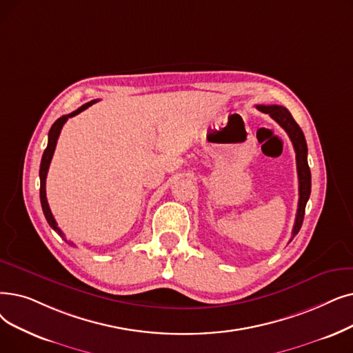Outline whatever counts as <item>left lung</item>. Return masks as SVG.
I'll return each mask as SVG.
<instances>
[{
	"label": "left lung",
	"mask_w": 353,
	"mask_h": 353,
	"mask_svg": "<svg viewBox=\"0 0 353 353\" xmlns=\"http://www.w3.org/2000/svg\"><path fill=\"white\" fill-rule=\"evenodd\" d=\"M256 108L268 114L275 122H279V125L284 128V131L288 134L291 143H293L294 151H296V161H297V174H299V208H297V214H296V222L293 228V235H291L290 242L293 241V238L299 234L300 228L303 225L304 219V210L305 205H307V201L310 197L312 192V173H310V167L307 163V144H305L304 134L301 128L299 127L297 122L294 121L293 115L290 114V111L281 105H258Z\"/></svg>",
	"instance_id": "8db88e82"
}]
</instances>
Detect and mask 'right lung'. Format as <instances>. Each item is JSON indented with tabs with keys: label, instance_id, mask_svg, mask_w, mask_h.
Listing matches in <instances>:
<instances>
[{
	"label": "right lung",
	"instance_id": "right-lung-1",
	"mask_svg": "<svg viewBox=\"0 0 353 353\" xmlns=\"http://www.w3.org/2000/svg\"><path fill=\"white\" fill-rule=\"evenodd\" d=\"M95 102H98V99L90 101V102L82 105L81 108H78V110L70 112V114H68V115L60 117V118L54 122V124H53L52 128H50V131H49V143H48V147H46L44 152H43L41 163H40V173H39V174H40V202H41V209H43L44 216H46V221H48V223L50 225V228H53L54 231H56L60 236H62L63 239H65V235H63L62 231H60V229H59V226H57V223H56V221H54V218H53V214H52V210H50V208H49L48 197H46V177H48L49 165H50V161H52V157H53V152H54V148H56V144H57V139H59V135H60V131H62V128H63V125H65V122H66L69 118H72V117H74V115H78L79 112L85 111L86 108H89V106H90L92 103H95ZM65 241H66V239H65ZM66 242H68V241H66Z\"/></svg>",
	"mask_w": 353,
	"mask_h": 353
}]
</instances>
